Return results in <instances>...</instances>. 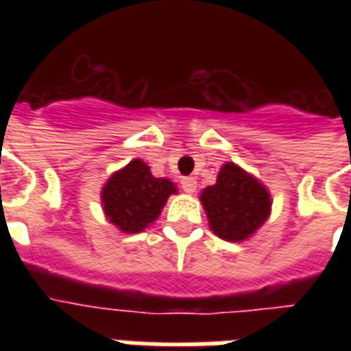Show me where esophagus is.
<instances>
[{"label": "esophagus", "instance_id": "esophagus-1", "mask_svg": "<svg viewBox=\"0 0 351 351\" xmlns=\"http://www.w3.org/2000/svg\"><path fill=\"white\" fill-rule=\"evenodd\" d=\"M182 187L186 193H195L197 191V178L195 176H186L182 178Z\"/></svg>", "mask_w": 351, "mask_h": 351}]
</instances>
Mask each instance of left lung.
<instances>
[{"mask_svg":"<svg viewBox=\"0 0 351 351\" xmlns=\"http://www.w3.org/2000/svg\"><path fill=\"white\" fill-rule=\"evenodd\" d=\"M209 228L228 242H244L271 215V195L256 176L233 162H226L217 184L200 193Z\"/></svg>","mask_w":351,"mask_h":351,"instance_id":"left-lung-1","label":"left lung"}]
</instances>
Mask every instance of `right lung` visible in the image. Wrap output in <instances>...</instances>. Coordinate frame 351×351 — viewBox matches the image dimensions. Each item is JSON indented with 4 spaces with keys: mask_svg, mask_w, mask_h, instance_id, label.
<instances>
[{
    "mask_svg": "<svg viewBox=\"0 0 351 351\" xmlns=\"http://www.w3.org/2000/svg\"><path fill=\"white\" fill-rule=\"evenodd\" d=\"M176 191L169 178H156L143 160L134 158L107 178L100 193L101 208L121 233H140L158 219Z\"/></svg>",
    "mask_w": 351,
    "mask_h": 351,
    "instance_id": "add662e5",
    "label": "right lung"
}]
</instances>
